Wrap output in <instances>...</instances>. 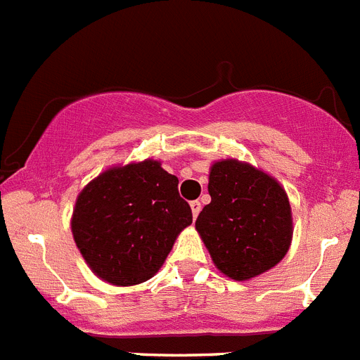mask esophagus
Here are the masks:
<instances>
[{"label": "esophagus", "mask_w": 360, "mask_h": 360, "mask_svg": "<svg viewBox=\"0 0 360 360\" xmlns=\"http://www.w3.org/2000/svg\"><path fill=\"white\" fill-rule=\"evenodd\" d=\"M191 211H193V218H196V216L200 214V211H202V203H200L198 200L191 202Z\"/></svg>", "instance_id": "obj_1"}]
</instances>
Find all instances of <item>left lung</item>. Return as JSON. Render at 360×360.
<instances>
[{"label": "left lung", "mask_w": 360, "mask_h": 360, "mask_svg": "<svg viewBox=\"0 0 360 360\" xmlns=\"http://www.w3.org/2000/svg\"><path fill=\"white\" fill-rule=\"evenodd\" d=\"M209 195L196 231L221 274L247 281L281 262L294 229L290 202L276 178L227 158L211 165Z\"/></svg>", "instance_id": "left-lung-1"}]
</instances>
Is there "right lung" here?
I'll return each instance as SVG.
<instances>
[{
  "label": "right lung",
  "mask_w": 360,
  "mask_h": 360,
  "mask_svg": "<svg viewBox=\"0 0 360 360\" xmlns=\"http://www.w3.org/2000/svg\"><path fill=\"white\" fill-rule=\"evenodd\" d=\"M193 224L178 178L158 160L115 165L79 193L72 234L97 278L131 287L157 274L178 234Z\"/></svg>",
  "instance_id": "1"
}]
</instances>
